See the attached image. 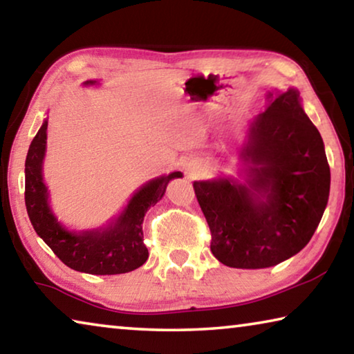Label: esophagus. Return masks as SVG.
<instances>
[{
    "mask_svg": "<svg viewBox=\"0 0 354 354\" xmlns=\"http://www.w3.org/2000/svg\"><path fill=\"white\" fill-rule=\"evenodd\" d=\"M201 171H203L201 160H198V159H190V160H187V162H185V175H187L189 178L198 176Z\"/></svg>",
    "mask_w": 354,
    "mask_h": 354,
    "instance_id": "esophagus-1",
    "label": "esophagus"
}]
</instances>
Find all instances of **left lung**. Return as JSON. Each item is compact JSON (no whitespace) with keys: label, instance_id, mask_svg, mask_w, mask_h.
Returning a JSON list of instances; mask_svg holds the SVG:
<instances>
[{"label":"left lung","instance_id":"1","mask_svg":"<svg viewBox=\"0 0 354 354\" xmlns=\"http://www.w3.org/2000/svg\"><path fill=\"white\" fill-rule=\"evenodd\" d=\"M241 151L247 179L195 181L211 251L234 268H267L306 247L329 196L331 173L319 129L299 92H268Z\"/></svg>","mask_w":354,"mask_h":354}]
</instances>
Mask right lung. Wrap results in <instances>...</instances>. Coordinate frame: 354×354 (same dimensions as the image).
Returning <instances> with one entry per match:
<instances>
[{
  "label": "right lung",
  "instance_id": "1",
  "mask_svg": "<svg viewBox=\"0 0 354 354\" xmlns=\"http://www.w3.org/2000/svg\"><path fill=\"white\" fill-rule=\"evenodd\" d=\"M97 81H86L92 86ZM45 120L31 142L25 162V203L29 220L37 234L65 266L91 274H120L133 272L147 262L148 248L143 243L142 223L147 211L162 198L173 178L181 171L151 179L136 192L128 206L106 227L92 231H68L57 221L48 205V189L41 176L46 149Z\"/></svg>",
  "mask_w": 354,
  "mask_h": 354
}]
</instances>
